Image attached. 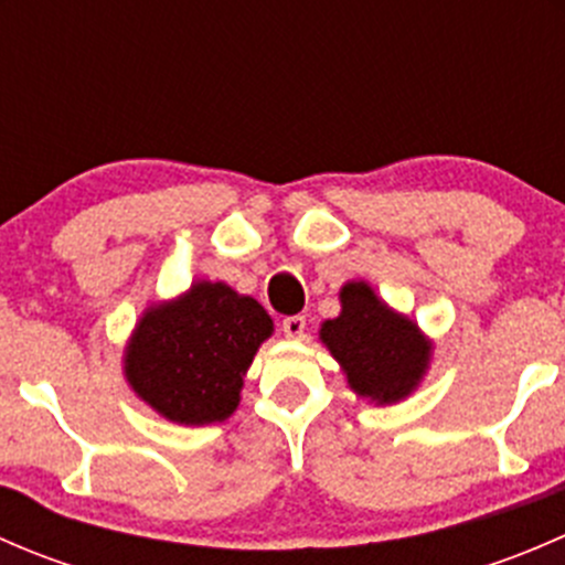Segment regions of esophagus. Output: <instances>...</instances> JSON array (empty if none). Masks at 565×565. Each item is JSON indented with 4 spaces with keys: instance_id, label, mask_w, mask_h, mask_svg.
<instances>
[{
    "instance_id": "esophagus-1",
    "label": "esophagus",
    "mask_w": 565,
    "mask_h": 565,
    "mask_svg": "<svg viewBox=\"0 0 565 565\" xmlns=\"http://www.w3.org/2000/svg\"><path fill=\"white\" fill-rule=\"evenodd\" d=\"M303 333H306V317L295 315L284 319V335H287V339H303Z\"/></svg>"
}]
</instances>
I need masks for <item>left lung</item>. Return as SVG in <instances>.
Here are the masks:
<instances>
[{"instance_id": "obj_1", "label": "left lung", "mask_w": 565, "mask_h": 565, "mask_svg": "<svg viewBox=\"0 0 565 565\" xmlns=\"http://www.w3.org/2000/svg\"><path fill=\"white\" fill-rule=\"evenodd\" d=\"M339 300V317L319 324V341L335 358L350 391L377 407L413 396L431 366L435 341L363 278L347 281Z\"/></svg>"}]
</instances>
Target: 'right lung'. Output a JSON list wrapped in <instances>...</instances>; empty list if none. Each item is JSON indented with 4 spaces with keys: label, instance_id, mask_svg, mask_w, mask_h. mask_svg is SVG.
I'll use <instances>...</instances> for the list:
<instances>
[{
    "label": "right lung",
    "instance_id": "add662e5",
    "mask_svg": "<svg viewBox=\"0 0 565 565\" xmlns=\"http://www.w3.org/2000/svg\"><path fill=\"white\" fill-rule=\"evenodd\" d=\"M273 330L254 298L199 278L136 319L122 352L125 383L172 424H221L241 404L243 377Z\"/></svg>",
    "mask_w": 565,
    "mask_h": 565
}]
</instances>
